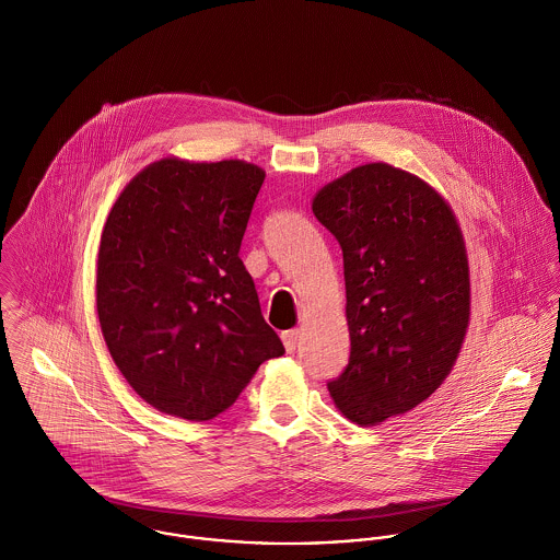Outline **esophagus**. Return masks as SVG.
<instances>
[{
	"label": "esophagus",
	"instance_id": "obj_1",
	"mask_svg": "<svg viewBox=\"0 0 560 560\" xmlns=\"http://www.w3.org/2000/svg\"><path fill=\"white\" fill-rule=\"evenodd\" d=\"M298 340H300V329H287L282 331V342H284V349L289 353H293L298 349Z\"/></svg>",
	"mask_w": 560,
	"mask_h": 560
}]
</instances>
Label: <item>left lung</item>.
Instances as JSON below:
<instances>
[{"instance_id":"obj_1","label":"left lung","mask_w":560,"mask_h":560,"mask_svg":"<svg viewBox=\"0 0 560 560\" xmlns=\"http://www.w3.org/2000/svg\"><path fill=\"white\" fill-rule=\"evenodd\" d=\"M313 213L342 247L351 353L327 384L336 407L373 427L429 399L470 323V267L451 205L420 176L364 163L323 185Z\"/></svg>"}]
</instances>
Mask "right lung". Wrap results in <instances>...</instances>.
Wrapping results in <instances>:
<instances>
[{
	"instance_id": "add662e5",
	"label": "right lung",
	"mask_w": 560,
	"mask_h": 560,
	"mask_svg": "<svg viewBox=\"0 0 560 560\" xmlns=\"http://www.w3.org/2000/svg\"><path fill=\"white\" fill-rule=\"evenodd\" d=\"M265 170L163 158L114 202L96 262V313L114 364L163 413L211 420L284 353L260 315L241 240Z\"/></svg>"
}]
</instances>
